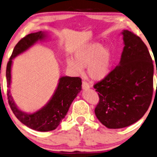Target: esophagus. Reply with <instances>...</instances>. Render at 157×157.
<instances>
[{
	"mask_svg": "<svg viewBox=\"0 0 157 157\" xmlns=\"http://www.w3.org/2000/svg\"><path fill=\"white\" fill-rule=\"evenodd\" d=\"M90 88V84H87L86 82H84V81H83L82 82V89L83 90H89V89Z\"/></svg>",
	"mask_w": 157,
	"mask_h": 157,
	"instance_id": "obj_1",
	"label": "esophagus"
}]
</instances>
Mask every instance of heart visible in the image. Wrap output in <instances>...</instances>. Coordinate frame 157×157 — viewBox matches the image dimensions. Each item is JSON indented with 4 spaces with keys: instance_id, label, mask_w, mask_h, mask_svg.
I'll return each mask as SVG.
<instances>
[{
    "instance_id": "b5f03b06",
    "label": "heart",
    "mask_w": 157,
    "mask_h": 157,
    "mask_svg": "<svg viewBox=\"0 0 157 157\" xmlns=\"http://www.w3.org/2000/svg\"><path fill=\"white\" fill-rule=\"evenodd\" d=\"M113 52L110 46L94 42L82 46L75 52V59H67L68 67L77 74L87 68L89 76L94 81H101L108 76L113 66Z\"/></svg>"
}]
</instances>
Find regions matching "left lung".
Returning <instances> with one entry per match:
<instances>
[{
	"label": "left lung",
	"mask_w": 157,
	"mask_h": 157,
	"mask_svg": "<svg viewBox=\"0 0 157 157\" xmlns=\"http://www.w3.org/2000/svg\"><path fill=\"white\" fill-rule=\"evenodd\" d=\"M121 33L124 46L119 65L94 86L100 98L94 113L109 129L124 128L140 119L153 94L154 65L148 48L133 33Z\"/></svg>",
	"instance_id": "8db88e82"
}]
</instances>
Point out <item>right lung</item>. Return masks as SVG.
I'll return each mask as SVG.
<instances>
[{
    "mask_svg": "<svg viewBox=\"0 0 157 157\" xmlns=\"http://www.w3.org/2000/svg\"><path fill=\"white\" fill-rule=\"evenodd\" d=\"M47 38L49 36L46 32L38 31L28 34L15 46L6 67L7 96L13 113L25 126L39 132H48L57 128L66 116L73 100L82 90V79L78 77L61 76L49 101L40 109L32 113L22 111L15 103L11 93L13 59L28 50L38 41H43Z\"/></svg>",
    "mask_w": 157,
    "mask_h": 157,
    "instance_id": "right-lung-1",
    "label": "right lung"
}]
</instances>
